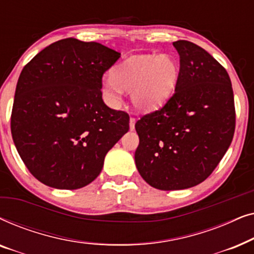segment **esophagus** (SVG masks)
<instances>
[{"mask_svg":"<svg viewBox=\"0 0 254 254\" xmlns=\"http://www.w3.org/2000/svg\"><path fill=\"white\" fill-rule=\"evenodd\" d=\"M135 123H136L135 118H130V119H129V128H130V130H134L135 129Z\"/></svg>","mask_w":254,"mask_h":254,"instance_id":"obj_1","label":"esophagus"}]
</instances>
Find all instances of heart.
<instances>
[{"label":"heart","mask_w":254,"mask_h":254,"mask_svg":"<svg viewBox=\"0 0 254 254\" xmlns=\"http://www.w3.org/2000/svg\"><path fill=\"white\" fill-rule=\"evenodd\" d=\"M179 64L170 54L137 55L117 64L111 78L102 84L107 103L117 104L121 90L131 92L134 107L141 112H152L171 98L178 84Z\"/></svg>","instance_id":"b5f03b06"}]
</instances>
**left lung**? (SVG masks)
Segmentation results:
<instances>
[{
  "label": "left lung",
  "instance_id": "1",
  "mask_svg": "<svg viewBox=\"0 0 254 254\" xmlns=\"http://www.w3.org/2000/svg\"><path fill=\"white\" fill-rule=\"evenodd\" d=\"M173 46L180 58L175 93L161 110L135 124L137 171L162 190L190 189L206 180L230 147L236 125L227 70L190 41Z\"/></svg>",
  "mask_w": 254,
  "mask_h": 254
}]
</instances>
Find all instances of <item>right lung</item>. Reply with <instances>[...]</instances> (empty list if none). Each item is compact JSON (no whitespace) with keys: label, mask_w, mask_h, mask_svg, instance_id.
I'll return each instance as SVG.
<instances>
[{"label":"right lung","mask_w":254,"mask_h":254,"mask_svg":"<svg viewBox=\"0 0 254 254\" xmlns=\"http://www.w3.org/2000/svg\"><path fill=\"white\" fill-rule=\"evenodd\" d=\"M120 53L75 38L39 52L20 72L11 113L17 151L45 185L82 189L129 129V116L105 105L102 78Z\"/></svg>","instance_id":"right-lung-1"}]
</instances>
